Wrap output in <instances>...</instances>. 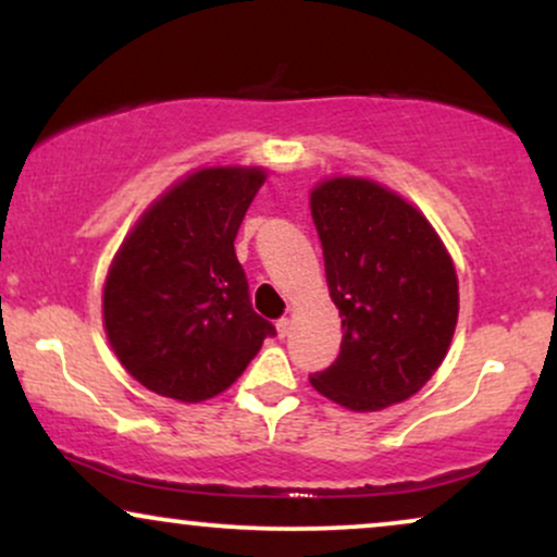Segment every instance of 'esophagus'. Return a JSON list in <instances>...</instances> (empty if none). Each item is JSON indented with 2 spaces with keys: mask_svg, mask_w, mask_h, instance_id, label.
<instances>
[{
  "mask_svg": "<svg viewBox=\"0 0 557 557\" xmlns=\"http://www.w3.org/2000/svg\"><path fill=\"white\" fill-rule=\"evenodd\" d=\"M277 335L280 337H287L290 335V319H277Z\"/></svg>",
  "mask_w": 557,
  "mask_h": 557,
  "instance_id": "obj_1",
  "label": "esophagus"
}]
</instances>
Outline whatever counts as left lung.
<instances>
[{
	"instance_id": "1",
	"label": "left lung",
	"mask_w": 557,
	"mask_h": 557,
	"mask_svg": "<svg viewBox=\"0 0 557 557\" xmlns=\"http://www.w3.org/2000/svg\"><path fill=\"white\" fill-rule=\"evenodd\" d=\"M330 296L343 317L341 356L311 376L324 398L380 411L437 372L458 322V277L417 207L363 177L311 190Z\"/></svg>"
}]
</instances>
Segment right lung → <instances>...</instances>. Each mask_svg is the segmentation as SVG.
Returning <instances> with one entry per match:
<instances>
[{
  "label": "right lung",
  "instance_id": "obj_1",
  "mask_svg": "<svg viewBox=\"0 0 557 557\" xmlns=\"http://www.w3.org/2000/svg\"><path fill=\"white\" fill-rule=\"evenodd\" d=\"M264 177L259 168L198 170L157 198L120 246L104 283V330L151 393L214 398L274 335L253 311L233 246Z\"/></svg>",
  "mask_w": 557,
  "mask_h": 557
}]
</instances>
